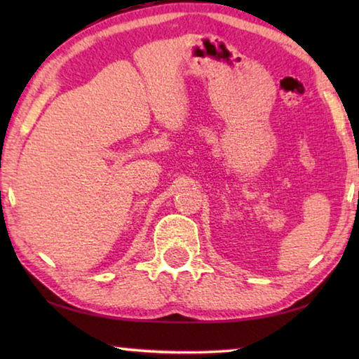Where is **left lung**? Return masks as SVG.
Masks as SVG:
<instances>
[{"instance_id":"obj_1","label":"left lung","mask_w":359,"mask_h":359,"mask_svg":"<svg viewBox=\"0 0 359 359\" xmlns=\"http://www.w3.org/2000/svg\"><path fill=\"white\" fill-rule=\"evenodd\" d=\"M358 199H359V194H358Z\"/></svg>"}]
</instances>
